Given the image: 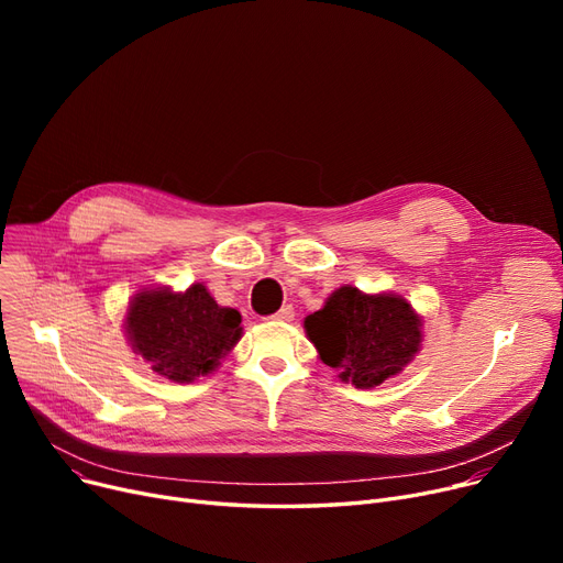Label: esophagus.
Wrapping results in <instances>:
<instances>
[{
    "label": "esophagus",
    "mask_w": 563,
    "mask_h": 563,
    "mask_svg": "<svg viewBox=\"0 0 563 563\" xmlns=\"http://www.w3.org/2000/svg\"><path fill=\"white\" fill-rule=\"evenodd\" d=\"M272 321H278V323H287V321H291L294 319V308L291 306H283L276 314H272L269 317Z\"/></svg>",
    "instance_id": "obj_1"
}]
</instances>
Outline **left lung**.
Returning a JSON list of instances; mask_svg holds the SVG:
<instances>
[{
  "label": "left lung",
  "instance_id": "8db88e82",
  "mask_svg": "<svg viewBox=\"0 0 563 563\" xmlns=\"http://www.w3.org/2000/svg\"><path fill=\"white\" fill-rule=\"evenodd\" d=\"M303 329L323 365L356 388H376L399 374L420 351L422 319L397 294H365L344 285Z\"/></svg>",
  "mask_w": 563,
  "mask_h": 563
}]
</instances>
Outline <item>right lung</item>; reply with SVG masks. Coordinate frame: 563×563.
I'll return each instance as SVG.
<instances>
[{
	"label": "right lung",
	"mask_w": 563,
	"mask_h": 563,
	"mask_svg": "<svg viewBox=\"0 0 563 563\" xmlns=\"http://www.w3.org/2000/svg\"><path fill=\"white\" fill-rule=\"evenodd\" d=\"M134 353L159 376L191 383L214 372L242 338V314L219 306L202 283L187 291L170 287L134 294L125 317Z\"/></svg>",
	"instance_id": "obj_1"
}]
</instances>
